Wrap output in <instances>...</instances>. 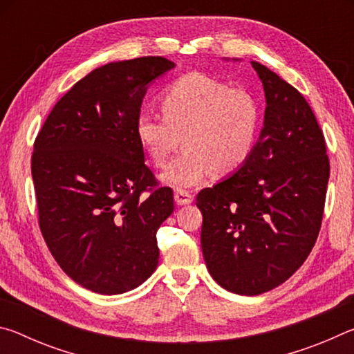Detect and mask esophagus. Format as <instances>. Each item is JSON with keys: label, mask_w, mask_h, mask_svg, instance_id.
Wrapping results in <instances>:
<instances>
[{"label": "esophagus", "mask_w": 354, "mask_h": 354, "mask_svg": "<svg viewBox=\"0 0 354 354\" xmlns=\"http://www.w3.org/2000/svg\"><path fill=\"white\" fill-rule=\"evenodd\" d=\"M175 201H176V205H179V206L190 205V203L194 201V195H192L190 192H187V190L178 189V190L175 192Z\"/></svg>", "instance_id": "1"}]
</instances>
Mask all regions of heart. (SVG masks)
I'll return each mask as SVG.
<instances>
[{"instance_id": "1", "label": "heart", "mask_w": 354, "mask_h": 354, "mask_svg": "<svg viewBox=\"0 0 354 354\" xmlns=\"http://www.w3.org/2000/svg\"><path fill=\"white\" fill-rule=\"evenodd\" d=\"M162 115L140 112L134 133L156 169H164L183 137L184 151L164 173L173 187H195L215 171L242 170L259 143L263 127L261 98L247 87H231L205 73H187L159 97Z\"/></svg>"}]
</instances>
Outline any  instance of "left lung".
<instances>
[{
  "label": "left lung",
  "instance_id": "1",
  "mask_svg": "<svg viewBox=\"0 0 354 354\" xmlns=\"http://www.w3.org/2000/svg\"><path fill=\"white\" fill-rule=\"evenodd\" d=\"M251 65L267 100L256 151L196 195L207 270L239 295L272 290L301 267L319 237L329 179L326 142L308 101L272 70Z\"/></svg>",
  "mask_w": 354,
  "mask_h": 354
}]
</instances>
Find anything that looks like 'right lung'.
<instances>
[{"mask_svg":"<svg viewBox=\"0 0 354 354\" xmlns=\"http://www.w3.org/2000/svg\"><path fill=\"white\" fill-rule=\"evenodd\" d=\"M175 64L145 56L103 65L53 107L34 140L31 173L48 250L86 289L117 295L158 267L156 232L173 190L145 165L134 123L147 84Z\"/></svg>","mask_w":354,"mask_h":354,"instance_id":"1","label":"right lung"}]
</instances>
